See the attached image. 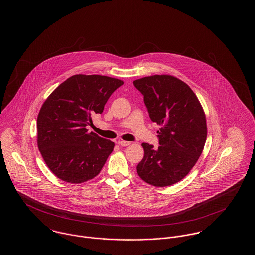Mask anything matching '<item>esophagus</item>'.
I'll return each mask as SVG.
<instances>
[{"mask_svg":"<svg viewBox=\"0 0 255 255\" xmlns=\"http://www.w3.org/2000/svg\"><path fill=\"white\" fill-rule=\"evenodd\" d=\"M118 143H119V145L122 146V147H126V146H129L131 144L129 141H125V140H119Z\"/></svg>","mask_w":255,"mask_h":255,"instance_id":"obj_1","label":"esophagus"}]
</instances>
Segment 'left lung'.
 <instances>
[{"label":"left lung","mask_w":255,"mask_h":255,"mask_svg":"<svg viewBox=\"0 0 255 255\" xmlns=\"http://www.w3.org/2000/svg\"><path fill=\"white\" fill-rule=\"evenodd\" d=\"M143 95L150 119L160 126L159 146L142 143L144 157L138 176L158 187L177 183L190 172L206 140L204 109L190 87L169 74H156L133 81Z\"/></svg>","instance_id":"left-lung-1"}]
</instances>
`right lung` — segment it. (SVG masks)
I'll list each match as a JSON object with an SVG mask.
<instances>
[{
  "label": "right lung",
  "mask_w": 255,
  "mask_h": 255,
  "mask_svg": "<svg viewBox=\"0 0 255 255\" xmlns=\"http://www.w3.org/2000/svg\"><path fill=\"white\" fill-rule=\"evenodd\" d=\"M122 84L105 75L75 74L43 103L37 117V145L47 166L62 181L87 182L104 166L115 143L89 133L86 126Z\"/></svg>",
  "instance_id": "1"
}]
</instances>
